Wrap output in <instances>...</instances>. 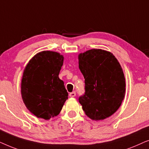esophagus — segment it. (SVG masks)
I'll return each instance as SVG.
<instances>
[{
	"instance_id": "1",
	"label": "esophagus",
	"mask_w": 149,
	"mask_h": 149,
	"mask_svg": "<svg viewBox=\"0 0 149 149\" xmlns=\"http://www.w3.org/2000/svg\"><path fill=\"white\" fill-rule=\"evenodd\" d=\"M69 95H70V97H74L75 95H76V92H75V91H72V92L69 93Z\"/></svg>"
}]
</instances>
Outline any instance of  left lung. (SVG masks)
Here are the masks:
<instances>
[{"label": "left lung", "instance_id": "left-lung-1", "mask_svg": "<svg viewBox=\"0 0 149 149\" xmlns=\"http://www.w3.org/2000/svg\"><path fill=\"white\" fill-rule=\"evenodd\" d=\"M85 79V93L79 97L85 115L103 120L119 109L125 97V79L119 62L107 51L92 49L79 55Z\"/></svg>", "mask_w": 149, "mask_h": 149}]
</instances>
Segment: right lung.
<instances>
[{
  "mask_svg": "<svg viewBox=\"0 0 149 149\" xmlns=\"http://www.w3.org/2000/svg\"><path fill=\"white\" fill-rule=\"evenodd\" d=\"M64 57L58 52L43 51L29 61L24 70L21 93L24 103L38 118L49 120L59 115L68 93L59 73Z\"/></svg>",
  "mask_w": 149,
  "mask_h": 149,
  "instance_id": "add662e5",
  "label": "right lung"
}]
</instances>
